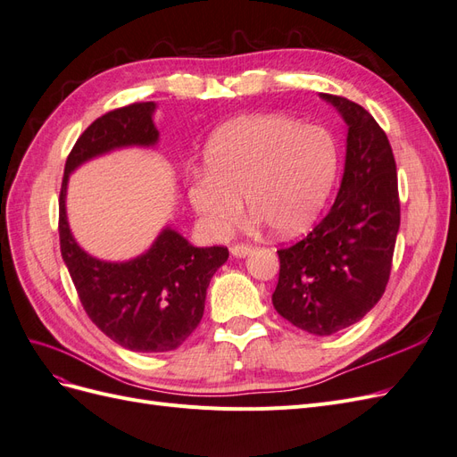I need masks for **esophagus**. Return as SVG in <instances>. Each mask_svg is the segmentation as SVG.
<instances>
[{"instance_id":"obj_1","label":"esophagus","mask_w":457,"mask_h":457,"mask_svg":"<svg viewBox=\"0 0 457 457\" xmlns=\"http://www.w3.org/2000/svg\"><path fill=\"white\" fill-rule=\"evenodd\" d=\"M252 252H253V245H250V244H237V245L230 247V253L234 257H245V255H250Z\"/></svg>"}]
</instances>
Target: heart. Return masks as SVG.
<instances>
[{
  "label": "heart",
  "mask_w": 457,
  "mask_h": 457,
  "mask_svg": "<svg viewBox=\"0 0 457 457\" xmlns=\"http://www.w3.org/2000/svg\"><path fill=\"white\" fill-rule=\"evenodd\" d=\"M205 175L188 200L213 237H227L245 210L276 237L312 225L334 187L337 148L329 133L282 114H252L223 123L204 148Z\"/></svg>",
  "instance_id": "obj_1"
}]
</instances>
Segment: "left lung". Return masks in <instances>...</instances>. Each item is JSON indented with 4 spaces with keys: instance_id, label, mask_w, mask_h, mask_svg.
Returning a JSON list of instances; mask_svg holds the SVG:
<instances>
[{
    "instance_id": "1",
    "label": "left lung",
    "mask_w": 457,
    "mask_h": 457,
    "mask_svg": "<svg viewBox=\"0 0 457 457\" xmlns=\"http://www.w3.org/2000/svg\"><path fill=\"white\" fill-rule=\"evenodd\" d=\"M347 123L337 198L305 238L278 250L272 305L299 329L331 336L376 307L389 282L400 227L396 163L373 116L345 96L320 93Z\"/></svg>"
}]
</instances>
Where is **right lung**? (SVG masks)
<instances>
[{"label": "right lung", "mask_w": 457, "mask_h": 457, "mask_svg": "<svg viewBox=\"0 0 457 457\" xmlns=\"http://www.w3.org/2000/svg\"><path fill=\"white\" fill-rule=\"evenodd\" d=\"M154 110V103H133L96 118L68 154L59 198L61 253L81 305L104 336L135 353H165L183 345L202 320L207 286L228 259L227 247H195L171 227L145 253L123 262L89 255L72 237L68 177L106 152L154 146L160 137Z\"/></svg>", "instance_id": "1"}]
</instances>
